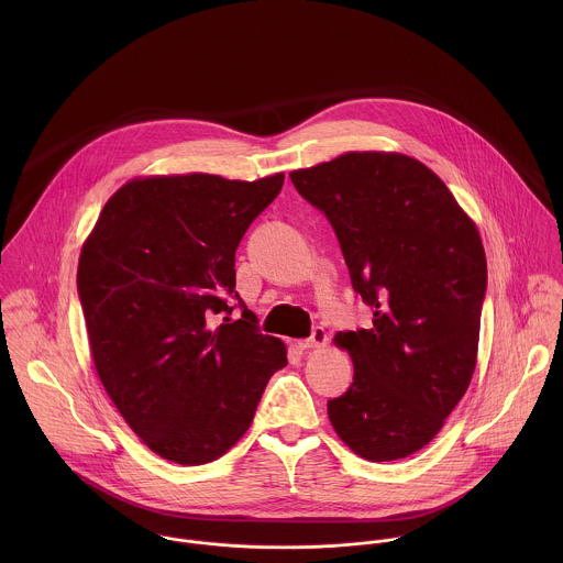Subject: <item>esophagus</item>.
Wrapping results in <instances>:
<instances>
[{
    "mask_svg": "<svg viewBox=\"0 0 563 563\" xmlns=\"http://www.w3.org/2000/svg\"><path fill=\"white\" fill-rule=\"evenodd\" d=\"M324 344H327V333H324V329H322V327H314L310 338H306V340H299V342H297V346H299L301 351L317 349V346H324Z\"/></svg>",
    "mask_w": 563,
    "mask_h": 563,
    "instance_id": "obj_1",
    "label": "esophagus"
}]
</instances>
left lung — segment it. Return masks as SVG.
I'll use <instances>...</instances> for the list:
<instances>
[{"label": "left lung", "mask_w": 563, "mask_h": 563, "mask_svg": "<svg viewBox=\"0 0 563 563\" xmlns=\"http://www.w3.org/2000/svg\"><path fill=\"white\" fill-rule=\"evenodd\" d=\"M297 192L340 242L373 324L340 331L353 384L327 413L353 453L395 462L420 451L475 373L487 264L479 232L444 181L401 154L351 152L292 170Z\"/></svg>", "instance_id": "1"}]
</instances>
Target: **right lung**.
Masks as SVG:
<instances>
[{
    "instance_id": "1",
    "label": "right lung",
    "mask_w": 563,
    "mask_h": 563,
    "mask_svg": "<svg viewBox=\"0 0 563 563\" xmlns=\"http://www.w3.org/2000/svg\"><path fill=\"white\" fill-rule=\"evenodd\" d=\"M282 186V173L134 179L110 197L81 246L78 295L97 375L164 460L221 457L288 364L284 342L246 310L234 268L244 232ZM236 307L239 322L229 319Z\"/></svg>"
}]
</instances>
